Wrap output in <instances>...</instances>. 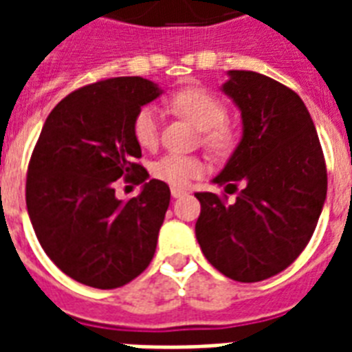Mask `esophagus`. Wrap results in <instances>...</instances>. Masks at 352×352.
Instances as JSON below:
<instances>
[{"instance_id":"1","label":"esophagus","mask_w":352,"mask_h":352,"mask_svg":"<svg viewBox=\"0 0 352 352\" xmlns=\"http://www.w3.org/2000/svg\"><path fill=\"white\" fill-rule=\"evenodd\" d=\"M182 195H186V190L184 188H179V186H171V197H182Z\"/></svg>"}]
</instances>
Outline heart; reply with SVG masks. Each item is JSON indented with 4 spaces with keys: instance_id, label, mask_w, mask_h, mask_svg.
I'll use <instances>...</instances> for the list:
<instances>
[{
    "instance_id": "heart-1",
    "label": "heart",
    "mask_w": 352,
    "mask_h": 352,
    "mask_svg": "<svg viewBox=\"0 0 352 352\" xmlns=\"http://www.w3.org/2000/svg\"><path fill=\"white\" fill-rule=\"evenodd\" d=\"M168 106L175 115L190 120L201 129V142L215 155L228 153L234 146V131L226 126V106L212 93L197 87H188L173 93L168 98ZM133 137L144 149L157 148L160 140V115L157 107L142 106L133 117ZM159 181L173 186H186L193 179L204 173V162L195 155L168 153L155 160L151 166Z\"/></svg>"
}]
</instances>
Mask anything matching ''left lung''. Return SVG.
<instances>
[{
  "mask_svg": "<svg viewBox=\"0 0 352 352\" xmlns=\"http://www.w3.org/2000/svg\"><path fill=\"white\" fill-rule=\"evenodd\" d=\"M223 91L241 109L245 129L214 182L237 197L228 203L225 193H195V235L212 267L254 283L283 272L305 250L327 195V166L314 122L290 87L230 71Z\"/></svg>",
  "mask_w": 352,
  "mask_h": 352,
  "instance_id": "obj_1",
  "label": "left lung"
}]
</instances>
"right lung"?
I'll return each instance as SVG.
<instances>
[{"instance_id": "1", "label": "right lung", "mask_w": 352, "mask_h": 352, "mask_svg": "<svg viewBox=\"0 0 352 352\" xmlns=\"http://www.w3.org/2000/svg\"><path fill=\"white\" fill-rule=\"evenodd\" d=\"M160 95L140 76L104 78L69 93L49 113L27 170L30 223L54 265L78 283L118 289L148 268L170 186L144 182L129 201L114 197L120 178L148 179L133 117Z\"/></svg>"}]
</instances>
